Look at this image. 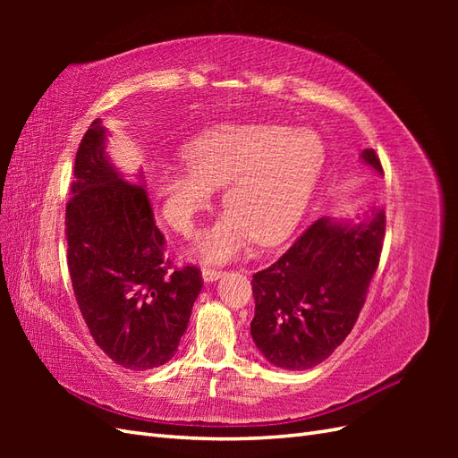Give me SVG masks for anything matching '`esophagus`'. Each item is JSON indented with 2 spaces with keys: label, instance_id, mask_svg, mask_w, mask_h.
I'll list each match as a JSON object with an SVG mask.
<instances>
[{
  "label": "esophagus",
  "instance_id": "1",
  "mask_svg": "<svg viewBox=\"0 0 458 458\" xmlns=\"http://www.w3.org/2000/svg\"><path fill=\"white\" fill-rule=\"evenodd\" d=\"M225 271H221V269H217V267H202V276H204V281L206 283H212V281H217L221 275H224Z\"/></svg>",
  "mask_w": 458,
  "mask_h": 458
}]
</instances>
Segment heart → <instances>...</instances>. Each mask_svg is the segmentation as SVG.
Wrapping results in <instances>:
<instances>
[{
  "label": "heart",
  "instance_id": "heart-1",
  "mask_svg": "<svg viewBox=\"0 0 458 458\" xmlns=\"http://www.w3.org/2000/svg\"><path fill=\"white\" fill-rule=\"evenodd\" d=\"M189 165H162L155 192L165 221L182 234L195 231L224 187L227 212L204 231L199 252L208 259L242 254L254 241L273 244L294 229L325 162L311 130L276 123H225L185 145Z\"/></svg>",
  "mask_w": 458,
  "mask_h": 458
}]
</instances>
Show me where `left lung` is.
<instances>
[{
  "instance_id": "left-lung-1",
  "label": "left lung",
  "mask_w": 458,
  "mask_h": 458,
  "mask_svg": "<svg viewBox=\"0 0 458 458\" xmlns=\"http://www.w3.org/2000/svg\"><path fill=\"white\" fill-rule=\"evenodd\" d=\"M361 158L384 174L372 148H365ZM384 233V208H374L367 224L359 225L321 217L252 276L250 335L269 363L306 370L345 340L378 269Z\"/></svg>"
}]
</instances>
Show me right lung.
Returning <instances> with one entry per match:
<instances>
[{"label":"right lung","instance_id":"obj_1","mask_svg":"<svg viewBox=\"0 0 458 458\" xmlns=\"http://www.w3.org/2000/svg\"><path fill=\"white\" fill-rule=\"evenodd\" d=\"M68 273L95 344L120 367L170 361L202 288L195 266L165 256L148 192L123 182L105 155V128L91 122L76 152L64 217Z\"/></svg>","mask_w":458,"mask_h":458}]
</instances>
